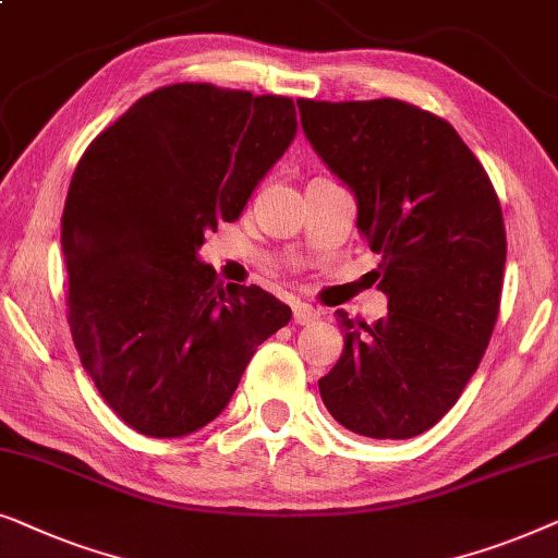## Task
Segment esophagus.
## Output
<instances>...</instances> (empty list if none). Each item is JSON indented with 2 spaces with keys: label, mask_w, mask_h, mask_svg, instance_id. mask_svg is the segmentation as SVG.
I'll list each match as a JSON object with an SVG mask.
<instances>
[{
  "label": "esophagus",
  "mask_w": 558,
  "mask_h": 558,
  "mask_svg": "<svg viewBox=\"0 0 558 558\" xmlns=\"http://www.w3.org/2000/svg\"><path fill=\"white\" fill-rule=\"evenodd\" d=\"M319 319V312L312 307L307 302H296L294 304V323L296 325H315Z\"/></svg>",
  "instance_id": "obj_1"
}]
</instances>
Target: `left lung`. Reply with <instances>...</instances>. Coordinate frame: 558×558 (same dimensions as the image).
I'll use <instances>...</instances> for the list:
<instances>
[{"mask_svg": "<svg viewBox=\"0 0 558 558\" xmlns=\"http://www.w3.org/2000/svg\"><path fill=\"white\" fill-rule=\"evenodd\" d=\"M296 106L312 149L355 197L388 296L376 325L338 312L345 348L319 396L361 437H416L454 407L490 342L506 269L498 195L429 111L396 98Z\"/></svg>", "mask_w": 558, "mask_h": 558, "instance_id": "left-lung-1", "label": "left lung"}]
</instances>
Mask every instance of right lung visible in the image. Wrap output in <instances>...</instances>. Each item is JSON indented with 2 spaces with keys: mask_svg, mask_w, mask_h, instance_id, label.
<instances>
[{
  "mask_svg": "<svg viewBox=\"0 0 558 558\" xmlns=\"http://www.w3.org/2000/svg\"><path fill=\"white\" fill-rule=\"evenodd\" d=\"M296 136L294 101L174 83L81 157L63 210L68 323L104 401L140 434L187 437L228 407L256 348L292 319L201 262Z\"/></svg>",
  "mask_w": 558,
  "mask_h": 558,
  "instance_id": "right-lung-1",
  "label": "right lung"
}]
</instances>
